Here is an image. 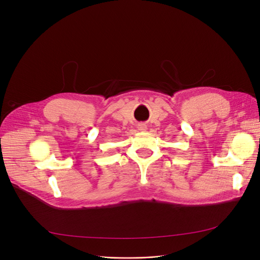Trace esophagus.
I'll list each match as a JSON object with an SVG mask.
<instances>
[{
	"label": "esophagus",
	"instance_id": "esophagus-1",
	"mask_svg": "<svg viewBox=\"0 0 260 260\" xmlns=\"http://www.w3.org/2000/svg\"><path fill=\"white\" fill-rule=\"evenodd\" d=\"M139 129L141 131H144V130H146V126H145L144 123H141V124H139Z\"/></svg>",
	"mask_w": 260,
	"mask_h": 260
}]
</instances>
